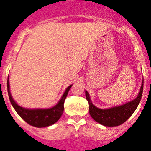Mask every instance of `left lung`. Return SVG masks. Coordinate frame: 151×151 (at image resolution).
<instances>
[{
	"mask_svg": "<svg viewBox=\"0 0 151 151\" xmlns=\"http://www.w3.org/2000/svg\"><path fill=\"white\" fill-rule=\"evenodd\" d=\"M144 89V80L142 82L140 93L134 100L118 106L109 109H99L93 105L89 97V93L86 91V96L89 105V114L94 120L106 127H116L121 125L132 116L141 99Z\"/></svg>",
	"mask_w": 151,
	"mask_h": 151,
	"instance_id": "left-lung-1",
	"label": "left lung"
}]
</instances>
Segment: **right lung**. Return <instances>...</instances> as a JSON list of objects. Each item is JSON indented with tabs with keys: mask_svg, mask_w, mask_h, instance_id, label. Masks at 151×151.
<instances>
[{
	"mask_svg": "<svg viewBox=\"0 0 151 151\" xmlns=\"http://www.w3.org/2000/svg\"><path fill=\"white\" fill-rule=\"evenodd\" d=\"M7 93L9 96L11 105L15 109L17 114L22 118L25 122L30 125L35 127H46L48 126L54 124L58 121L61 117L62 113L64 111V102L66 98L68 93L73 85H71L65 89L64 94L62 95V98L55 106L49 108V109H25L15 103L10 92L9 78H7Z\"/></svg>",
	"mask_w": 151,
	"mask_h": 151,
	"instance_id": "right-lung-1",
	"label": "right lung"
}]
</instances>
